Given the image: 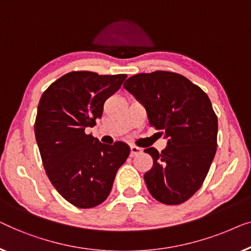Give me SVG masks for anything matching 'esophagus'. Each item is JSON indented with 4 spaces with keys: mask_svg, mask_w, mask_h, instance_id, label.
Returning a JSON list of instances; mask_svg holds the SVG:
<instances>
[{
    "mask_svg": "<svg viewBox=\"0 0 251 251\" xmlns=\"http://www.w3.org/2000/svg\"><path fill=\"white\" fill-rule=\"evenodd\" d=\"M141 152H142V149H141V148L135 147V146L130 147V157L136 156V154H139Z\"/></svg>",
    "mask_w": 251,
    "mask_h": 251,
    "instance_id": "obj_1",
    "label": "esophagus"
}]
</instances>
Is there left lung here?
Listing matches in <instances>:
<instances>
[{"instance_id":"8db88e82","label":"left lung","mask_w":251,"mask_h":251,"mask_svg":"<svg viewBox=\"0 0 251 251\" xmlns=\"http://www.w3.org/2000/svg\"><path fill=\"white\" fill-rule=\"evenodd\" d=\"M125 90L146 108L151 126L167 147L147 148L153 159L144 174L148 190L165 204H179L200 189L217 149V116L208 95L184 76L171 72L137 74Z\"/></svg>"}]
</instances>
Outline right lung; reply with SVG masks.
<instances>
[{"label": "right lung", "mask_w": 251, "mask_h": 251, "mask_svg": "<svg viewBox=\"0 0 251 251\" xmlns=\"http://www.w3.org/2000/svg\"><path fill=\"white\" fill-rule=\"evenodd\" d=\"M126 77L72 72L41 97L35 137L45 172L56 191L78 208L95 207L107 199L129 154L124 142L108 146L85 133L101 118L105 100Z\"/></svg>", "instance_id": "add662e5"}]
</instances>
